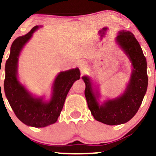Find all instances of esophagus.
Wrapping results in <instances>:
<instances>
[{"label": "esophagus", "instance_id": "obj_1", "mask_svg": "<svg viewBox=\"0 0 156 156\" xmlns=\"http://www.w3.org/2000/svg\"><path fill=\"white\" fill-rule=\"evenodd\" d=\"M80 68L81 69H84V65H83V64H80Z\"/></svg>", "mask_w": 156, "mask_h": 156}]
</instances>
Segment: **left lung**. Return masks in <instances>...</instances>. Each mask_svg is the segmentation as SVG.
<instances>
[{"instance_id": "1", "label": "left lung", "mask_w": 156, "mask_h": 156, "mask_svg": "<svg viewBox=\"0 0 156 156\" xmlns=\"http://www.w3.org/2000/svg\"><path fill=\"white\" fill-rule=\"evenodd\" d=\"M117 41L128 55L133 67L130 83L123 95L100 106L92 90L90 78L82 77L86 86L84 94L91 114L97 121L108 125H121L130 120L137 112L148 86L146 59L135 36L130 31H122L117 37Z\"/></svg>"}]
</instances>
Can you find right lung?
Returning a JSON list of instances; mask_svg holds the SVG:
<instances>
[{
    "label": "right lung",
    "instance_id": "obj_1",
    "mask_svg": "<svg viewBox=\"0 0 156 156\" xmlns=\"http://www.w3.org/2000/svg\"><path fill=\"white\" fill-rule=\"evenodd\" d=\"M37 28V26H34L28 34L17 37L12 42L10 56L5 65L4 87L16 117L28 126L43 127L57 121L69 90L73 83L80 78V71L76 68L62 72L57 75L53 84V97L49 103H44L41 99H35L30 95L17 80V62L22 48Z\"/></svg>",
    "mask_w": 156,
    "mask_h": 156
}]
</instances>
